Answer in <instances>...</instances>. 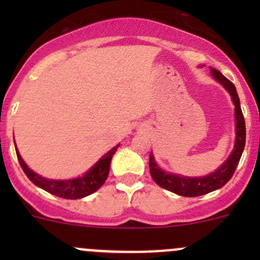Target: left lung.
Listing matches in <instances>:
<instances>
[{
	"label": "left lung",
	"mask_w": 260,
	"mask_h": 260,
	"mask_svg": "<svg viewBox=\"0 0 260 260\" xmlns=\"http://www.w3.org/2000/svg\"><path fill=\"white\" fill-rule=\"evenodd\" d=\"M212 77L219 83L224 85V88L232 95L233 102L235 106V122H237V140H235V146L233 149L229 158L217 169L216 171L208 175L205 177H182L177 175L166 174L162 171L156 164L152 154H149V172H151L152 179L154 182L161 187L171 191V192L177 193V195L186 196V198H195V196L205 195V193L211 192V191L217 190L222 187L234 175L237 170L238 164L240 161V157L245 146V120L240 108V101L238 96L235 85L229 79L224 77L219 70L211 68Z\"/></svg>",
	"instance_id": "left-lung-1"
}]
</instances>
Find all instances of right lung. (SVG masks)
<instances>
[{
  "instance_id": "right-lung-1",
  "label": "right lung",
  "mask_w": 260,
  "mask_h": 260,
  "mask_svg": "<svg viewBox=\"0 0 260 260\" xmlns=\"http://www.w3.org/2000/svg\"><path fill=\"white\" fill-rule=\"evenodd\" d=\"M118 146H115L114 148H112L103 158L99 159L96 162L95 166L91 170H89L83 177L74 180H68V181H57V180H48L44 179V177L39 176L38 174L32 171V170L28 169L26 166V164L23 162V159L21 158L20 153L16 152L18 162L21 165V169L23 170V172L26 174V176L30 179L32 183H35L36 186L41 187L43 190L48 191V192L52 193V195L57 196V198L62 199H81L85 198V196L90 195V193L95 192L104 182H106L107 177L109 174V167H111V161L112 157L117 151Z\"/></svg>"
}]
</instances>
